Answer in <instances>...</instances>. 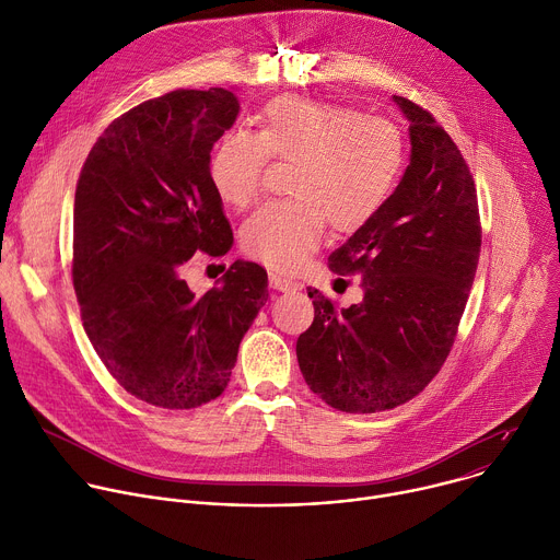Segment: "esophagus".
Wrapping results in <instances>:
<instances>
[{"instance_id":"esophagus-1","label":"esophagus","mask_w":560,"mask_h":560,"mask_svg":"<svg viewBox=\"0 0 560 560\" xmlns=\"http://www.w3.org/2000/svg\"><path fill=\"white\" fill-rule=\"evenodd\" d=\"M269 284L273 289H278V291H295V289H300V282H295V280L282 276V273H269Z\"/></svg>"}]
</instances>
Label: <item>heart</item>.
Here are the masks:
<instances>
[{
    "label": "heart",
    "instance_id": "b5f03b06",
    "mask_svg": "<svg viewBox=\"0 0 560 560\" xmlns=\"http://www.w3.org/2000/svg\"><path fill=\"white\" fill-rule=\"evenodd\" d=\"M269 160L289 164V198L248 218L240 244L248 258L291 271L318 244L327 222L336 233H353L383 211L402 177L407 147L387 117L282 95L262 110L258 133L231 131L215 144L213 189L226 205L246 209L260 196Z\"/></svg>",
    "mask_w": 560,
    "mask_h": 560
}]
</instances>
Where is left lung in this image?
Masks as SVG:
<instances>
[{"mask_svg": "<svg viewBox=\"0 0 560 560\" xmlns=\"http://www.w3.org/2000/svg\"><path fill=\"white\" fill-rule=\"evenodd\" d=\"M409 119L411 160L383 211L329 256L360 276V304L308 287L316 316L295 353L306 385L347 413H376L418 396L447 360L480 258L476 184L427 108L394 95Z\"/></svg>", "mask_w": 560, "mask_h": 560, "instance_id": "8db88e82", "label": "left lung"}]
</instances>
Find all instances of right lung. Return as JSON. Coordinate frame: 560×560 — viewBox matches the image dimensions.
Returning <instances> with one entry per match:
<instances>
[{"instance_id": "right-lung-1", "label": "right lung", "mask_w": 560, "mask_h": 560, "mask_svg": "<svg viewBox=\"0 0 560 560\" xmlns=\"http://www.w3.org/2000/svg\"><path fill=\"white\" fill-rule=\"evenodd\" d=\"M240 104L226 89H177L113 119L75 189L73 287L84 331L108 374L162 409L215 400L267 302V271L233 262L196 295V254L224 256L231 224L209 175L211 149Z\"/></svg>"}]
</instances>
